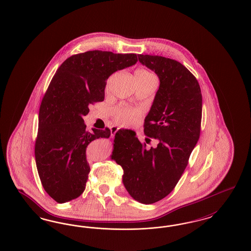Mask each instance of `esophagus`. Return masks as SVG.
<instances>
[{"label":"esophagus","mask_w":251,"mask_h":251,"mask_svg":"<svg viewBox=\"0 0 251 251\" xmlns=\"http://www.w3.org/2000/svg\"><path fill=\"white\" fill-rule=\"evenodd\" d=\"M120 130V128L119 127H117V126H113L112 128H111V135L112 136H114L116 133H117V131Z\"/></svg>","instance_id":"esophagus-1"}]
</instances>
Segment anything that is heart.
I'll use <instances>...</instances> for the list:
<instances>
[{"label": "heart", "mask_w": 251, "mask_h": 251, "mask_svg": "<svg viewBox=\"0 0 251 251\" xmlns=\"http://www.w3.org/2000/svg\"><path fill=\"white\" fill-rule=\"evenodd\" d=\"M135 73H140L145 75H151V73L145 71H137ZM139 116V112L136 110H131L128 108L122 107L116 113V119L118 122L123 125H130L134 123Z\"/></svg>", "instance_id": "heart-1"}]
</instances>
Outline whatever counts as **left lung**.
I'll return each instance as SVG.
<instances>
[{
    "instance_id": "8db88e82",
    "label": "left lung",
    "mask_w": 251,
    "mask_h": 251,
    "mask_svg": "<svg viewBox=\"0 0 251 251\" xmlns=\"http://www.w3.org/2000/svg\"><path fill=\"white\" fill-rule=\"evenodd\" d=\"M138 60L160 81L144 125L145 134L158 144L148 149L136 133L120 129L111 159L122 167V182L131 198L151 204L174 189L187 166L200 138L202 96L195 76L178 61L149 54H138Z\"/></svg>"
}]
</instances>
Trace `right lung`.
Instances as JSON below:
<instances>
[{"label":"right lung","instance_id":"obj_1","mask_svg":"<svg viewBox=\"0 0 251 251\" xmlns=\"http://www.w3.org/2000/svg\"><path fill=\"white\" fill-rule=\"evenodd\" d=\"M136 62L134 53L96 50L72 55L54 74L39 108L35 155L41 183L55 201H71L84 191L90 171L86 147L111 131H86L84 117L90 104L104 100L109 76Z\"/></svg>","mask_w":251,"mask_h":251}]
</instances>
